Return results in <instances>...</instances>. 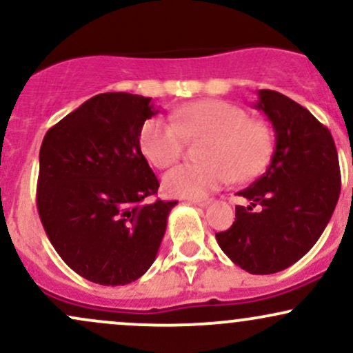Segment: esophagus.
Wrapping results in <instances>:
<instances>
[{"label":"esophagus","mask_w":353,"mask_h":353,"mask_svg":"<svg viewBox=\"0 0 353 353\" xmlns=\"http://www.w3.org/2000/svg\"><path fill=\"white\" fill-rule=\"evenodd\" d=\"M190 202L196 205H199V208H208V205L210 204V199H197V197H192Z\"/></svg>","instance_id":"34e87169"}]
</instances>
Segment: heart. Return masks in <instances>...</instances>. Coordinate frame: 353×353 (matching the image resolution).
Returning <instances> with one entry per match:
<instances>
[{"mask_svg": "<svg viewBox=\"0 0 353 353\" xmlns=\"http://www.w3.org/2000/svg\"><path fill=\"white\" fill-rule=\"evenodd\" d=\"M185 137L205 139L201 164H182L164 176L165 192L204 197L230 179L247 181L264 171L274 149V134L245 109L205 99L176 109L172 121L149 117L139 131V149L148 163L165 169L181 159Z\"/></svg>", "mask_w": 353, "mask_h": 353, "instance_id": "obj_1", "label": "heart"}]
</instances>
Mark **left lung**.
<instances>
[{"mask_svg":"<svg viewBox=\"0 0 353 353\" xmlns=\"http://www.w3.org/2000/svg\"><path fill=\"white\" fill-rule=\"evenodd\" d=\"M257 96L254 108L275 132L272 159L237 192L250 204L237 205L234 224L216 239L234 264L264 275L295 264L322 236L340 196V168L334 137L310 111L270 89Z\"/></svg>","mask_w":353,"mask_h":353,"instance_id":"1","label":"left lung"}]
</instances>
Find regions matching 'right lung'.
I'll list each match as a JSON object with an SVG mask.
<instances>
[{
    "mask_svg": "<svg viewBox=\"0 0 353 353\" xmlns=\"http://www.w3.org/2000/svg\"><path fill=\"white\" fill-rule=\"evenodd\" d=\"M154 114L151 98L104 92L52 125L39 149L43 228L59 257L99 285L148 272L177 204H141L159 189L139 149L141 128Z\"/></svg>",
    "mask_w": 353,
    "mask_h": 353,
    "instance_id": "add662e5",
    "label": "right lung"
}]
</instances>
